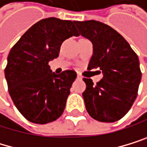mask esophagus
<instances>
[{"label":"esophagus","mask_w":147,"mask_h":147,"mask_svg":"<svg viewBox=\"0 0 147 147\" xmlns=\"http://www.w3.org/2000/svg\"><path fill=\"white\" fill-rule=\"evenodd\" d=\"M77 78H78V80H82V77L80 75H78L77 76Z\"/></svg>","instance_id":"obj_1"}]
</instances>
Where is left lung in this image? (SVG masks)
<instances>
[{
	"label": "left lung",
	"mask_w": 147,
	"mask_h": 147,
	"mask_svg": "<svg viewBox=\"0 0 147 147\" xmlns=\"http://www.w3.org/2000/svg\"><path fill=\"white\" fill-rule=\"evenodd\" d=\"M74 22L80 34L93 44L88 69H99L103 74L96 85L91 78H83L87 86L82 94L86 109L98 121H117L136 98L142 77L138 57L110 26L93 20Z\"/></svg>",
	"instance_id": "left-lung-1"
}]
</instances>
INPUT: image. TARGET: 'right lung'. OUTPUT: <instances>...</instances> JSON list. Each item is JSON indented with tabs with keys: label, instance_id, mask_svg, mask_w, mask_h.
I'll use <instances>...</instances> for the list:
<instances>
[{
	"label": "right lung",
	"instance_id": "add662e5",
	"mask_svg": "<svg viewBox=\"0 0 147 147\" xmlns=\"http://www.w3.org/2000/svg\"><path fill=\"white\" fill-rule=\"evenodd\" d=\"M74 23L54 17L40 20L8 55L4 74L9 93L20 113L32 123L55 121L65 109L77 73L65 70L57 75L49 62L59 57L65 40L80 35Z\"/></svg>",
	"mask_w": 147,
	"mask_h": 147
}]
</instances>
